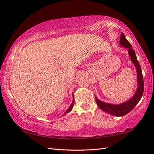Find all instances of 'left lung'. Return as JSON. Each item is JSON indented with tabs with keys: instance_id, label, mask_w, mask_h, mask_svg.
<instances>
[{
	"instance_id": "1",
	"label": "left lung",
	"mask_w": 154,
	"mask_h": 154,
	"mask_svg": "<svg viewBox=\"0 0 154 154\" xmlns=\"http://www.w3.org/2000/svg\"><path fill=\"white\" fill-rule=\"evenodd\" d=\"M120 44L124 48H128V54L130 58H131V61H132V63L134 65L136 69L137 81H138V88H137L134 95L130 100L120 104H113L102 102V101L98 99L97 97H95L96 103L98 106L99 107V109L106 112V113H109L111 114V115L116 116H122L126 115V114L130 112L136 106L143 95V87H144L143 86V79L142 69L139 64V62L138 61V60H137L136 53L134 50L132 49L131 44L126 40L125 35H124L123 33L121 34Z\"/></svg>"
}]
</instances>
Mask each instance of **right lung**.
Masks as SVG:
<instances>
[{
  "label": "right lung",
  "instance_id": "1",
  "mask_svg": "<svg viewBox=\"0 0 154 154\" xmlns=\"http://www.w3.org/2000/svg\"><path fill=\"white\" fill-rule=\"evenodd\" d=\"M73 104H74V97H73V102H72V103L71 104V105L69 106V109L65 111V113L63 114V115H65V114H67L68 112H69L70 111L72 110V108H73Z\"/></svg>",
  "mask_w": 154,
  "mask_h": 154
}]
</instances>
